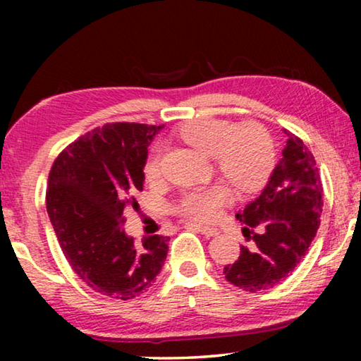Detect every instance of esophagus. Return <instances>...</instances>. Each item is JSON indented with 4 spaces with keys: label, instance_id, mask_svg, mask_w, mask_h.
I'll return each mask as SVG.
<instances>
[{
    "label": "esophagus",
    "instance_id": "34e87169",
    "mask_svg": "<svg viewBox=\"0 0 361 361\" xmlns=\"http://www.w3.org/2000/svg\"><path fill=\"white\" fill-rule=\"evenodd\" d=\"M187 228H192V230L200 231V233H202V235H205V236H216V235L220 233L219 230H216V228H212V226L197 225V224H189V225H187Z\"/></svg>",
    "mask_w": 361,
    "mask_h": 361
}]
</instances>
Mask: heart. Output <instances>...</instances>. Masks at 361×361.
I'll return each instance as SVG.
<instances>
[{
    "label": "heart",
    "instance_id": "obj_1",
    "mask_svg": "<svg viewBox=\"0 0 361 361\" xmlns=\"http://www.w3.org/2000/svg\"><path fill=\"white\" fill-rule=\"evenodd\" d=\"M180 140L204 156H210L214 167L238 192H251L263 185L274 164L273 142L258 123H233L202 118L185 123L179 130ZM149 179L159 176L161 154L154 151L145 167ZM225 200L220 187L187 194L179 204V214L190 220L207 221L219 214Z\"/></svg>",
    "mask_w": 361,
    "mask_h": 361
}]
</instances>
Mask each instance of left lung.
<instances>
[{
    "mask_svg": "<svg viewBox=\"0 0 361 361\" xmlns=\"http://www.w3.org/2000/svg\"><path fill=\"white\" fill-rule=\"evenodd\" d=\"M288 136L283 157L259 197L236 214L243 235L253 240L241 246L235 263L224 268L225 279L256 293L274 288L293 273L315 238L322 214V182L312 152L302 140Z\"/></svg>",
    "mask_w": 361,
    "mask_h": 361,
    "instance_id": "left-lung-1",
    "label": "left lung"
}]
</instances>
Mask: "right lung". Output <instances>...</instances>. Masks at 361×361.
<instances>
[{"label":"right lung","instance_id":"1","mask_svg":"<svg viewBox=\"0 0 361 361\" xmlns=\"http://www.w3.org/2000/svg\"><path fill=\"white\" fill-rule=\"evenodd\" d=\"M164 126L108 123L63 149L49 174L47 214L68 264L103 295L128 300L161 273L169 236L125 233L126 207L137 209L147 146Z\"/></svg>","mask_w":361,"mask_h":361}]
</instances>
